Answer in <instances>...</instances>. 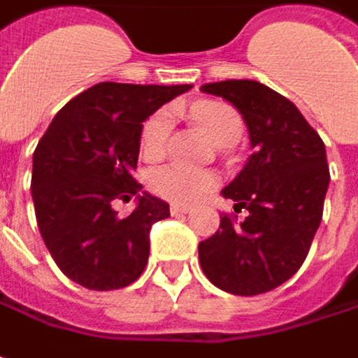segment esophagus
<instances>
[{
  "label": "esophagus",
  "mask_w": 358,
  "mask_h": 358,
  "mask_svg": "<svg viewBox=\"0 0 358 358\" xmlns=\"http://www.w3.org/2000/svg\"><path fill=\"white\" fill-rule=\"evenodd\" d=\"M190 206H186V204H178V202H172V204H170V212H172V214H188V212H190Z\"/></svg>",
  "instance_id": "obj_1"
}]
</instances>
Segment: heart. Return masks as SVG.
<instances>
[{
	"label": "heart",
	"instance_id": "1",
	"mask_svg": "<svg viewBox=\"0 0 358 358\" xmlns=\"http://www.w3.org/2000/svg\"><path fill=\"white\" fill-rule=\"evenodd\" d=\"M190 116L200 124L210 140L218 146H232L242 134V120L234 108L222 101H196L190 106ZM172 130V114L160 110L142 128L140 152L146 160H160ZM216 184V174L184 164H166L152 170L148 186L154 194L172 202H192L206 194Z\"/></svg>",
	"mask_w": 358,
	"mask_h": 358
}]
</instances>
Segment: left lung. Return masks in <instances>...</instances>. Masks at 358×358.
I'll list each match as a JSON object with an SVG mask.
<instances>
[{"label":"left lung","instance_id":"obj_1","mask_svg":"<svg viewBox=\"0 0 358 358\" xmlns=\"http://www.w3.org/2000/svg\"><path fill=\"white\" fill-rule=\"evenodd\" d=\"M200 90L241 112L252 148L222 190L246 216H220L216 234L198 244L200 266L220 290L262 294L287 282L308 255L331 182L327 150L299 108L260 82L226 80Z\"/></svg>","mask_w":358,"mask_h":358}]
</instances>
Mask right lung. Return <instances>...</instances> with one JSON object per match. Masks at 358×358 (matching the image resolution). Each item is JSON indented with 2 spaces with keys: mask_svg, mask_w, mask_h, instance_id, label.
Returning a JSON list of instances; mask_svg holds the SVG:
<instances>
[{
  "mask_svg": "<svg viewBox=\"0 0 358 358\" xmlns=\"http://www.w3.org/2000/svg\"><path fill=\"white\" fill-rule=\"evenodd\" d=\"M101 82L71 98L52 120L34 152L31 198L39 232L68 278L90 290L132 285L144 272L152 224L170 206L142 192L132 172L142 124L190 90ZM136 196L130 217L111 204Z\"/></svg>",
  "mask_w": 358,
  "mask_h": 358,
  "instance_id": "right-lung-1",
  "label": "right lung"
}]
</instances>
